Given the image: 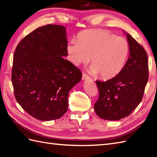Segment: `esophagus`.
Returning <instances> with one entry per match:
<instances>
[{
  "label": "esophagus",
  "mask_w": 157,
  "mask_h": 157,
  "mask_svg": "<svg viewBox=\"0 0 157 157\" xmlns=\"http://www.w3.org/2000/svg\"><path fill=\"white\" fill-rule=\"evenodd\" d=\"M90 79V77L87 74H86V73H82V79H83V80H87V79Z\"/></svg>",
  "instance_id": "esophagus-1"
}]
</instances>
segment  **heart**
<instances>
[{
	"mask_svg": "<svg viewBox=\"0 0 157 157\" xmlns=\"http://www.w3.org/2000/svg\"><path fill=\"white\" fill-rule=\"evenodd\" d=\"M67 51L69 60L76 66L88 63L91 57L90 72L110 79L123 69L129 53V45L127 40L112 32L90 29L80 33L78 40L70 41Z\"/></svg>",
	"mask_w": 157,
	"mask_h": 157,
	"instance_id": "1",
	"label": "heart"
}]
</instances>
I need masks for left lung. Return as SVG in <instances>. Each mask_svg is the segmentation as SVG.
Instances as JSON below:
<instances>
[{
  "label": "left lung",
  "mask_w": 157,
  "mask_h": 157,
  "mask_svg": "<svg viewBox=\"0 0 157 157\" xmlns=\"http://www.w3.org/2000/svg\"><path fill=\"white\" fill-rule=\"evenodd\" d=\"M125 35L129 55L123 69L107 81H96L100 94L94 111L99 117L109 121L120 120L134 111L142 101L148 79L146 51L129 34Z\"/></svg>",
  "instance_id": "left-lung-1"
}]
</instances>
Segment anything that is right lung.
Here are the masks:
<instances>
[{"label": "right lung", "instance_id": "add662e5", "mask_svg": "<svg viewBox=\"0 0 157 157\" xmlns=\"http://www.w3.org/2000/svg\"><path fill=\"white\" fill-rule=\"evenodd\" d=\"M66 28L48 24L23 38L14 53L11 80L23 109L41 121L57 119L68 108V95L81 81L82 72L63 56Z\"/></svg>", "mask_w": 157, "mask_h": 157}]
</instances>
